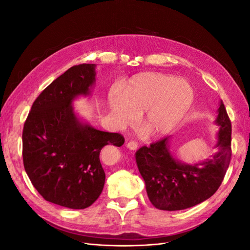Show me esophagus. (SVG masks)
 Listing matches in <instances>:
<instances>
[{
	"instance_id": "34e87169",
	"label": "esophagus",
	"mask_w": 250,
	"mask_h": 250,
	"mask_svg": "<svg viewBox=\"0 0 250 250\" xmlns=\"http://www.w3.org/2000/svg\"><path fill=\"white\" fill-rule=\"evenodd\" d=\"M126 146H127L128 149H130V150H137V149L139 148L138 144L135 143V142H128V143L126 144Z\"/></svg>"
}]
</instances>
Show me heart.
Masks as SVG:
<instances>
[{
	"instance_id": "b5f03b06",
	"label": "heart",
	"mask_w": 250,
	"mask_h": 250,
	"mask_svg": "<svg viewBox=\"0 0 250 250\" xmlns=\"http://www.w3.org/2000/svg\"><path fill=\"white\" fill-rule=\"evenodd\" d=\"M193 102L194 89L187 80L155 72L134 75L122 94L111 89L107 98L117 126H130L143 113L141 126L149 138H161L172 131Z\"/></svg>"
}]
</instances>
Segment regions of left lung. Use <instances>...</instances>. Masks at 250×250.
I'll return each instance as SVG.
<instances>
[{
	"instance_id": "8db88e82",
	"label": "left lung",
	"mask_w": 250,
	"mask_h": 250,
	"mask_svg": "<svg viewBox=\"0 0 250 250\" xmlns=\"http://www.w3.org/2000/svg\"><path fill=\"white\" fill-rule=\"evenodd\" d=\"M215 124L219 127L215 148L209 160L187 164L173 155L171 137L135 153L138 168L145 181L148 198L163 210H180L192 208L213 196L220 187L231 156V124L220 101Z\"/></svg>"
}]
</instances>
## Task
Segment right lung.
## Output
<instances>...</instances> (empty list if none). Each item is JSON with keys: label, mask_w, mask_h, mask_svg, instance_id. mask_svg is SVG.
<instances>
[{"label": "right lung", "mask_w": 250, "mask_h": 250, "mask_svg": "<svg viewBox=\"0 0 250 250\" xmlns=\"http://www.w3.org/2000/svg\"><path fill=\"white\" fill-rule=\"evenodd\" d=\"M96 66L74 65L53 81L36 98L22 130V161L32 185L47 201L73 209L92 206L103 190L102 148L124 144L120 133L96 129L74 109L75 99L92 94Z\"/></svg>", "instance_id": "1"}]
</instances>
